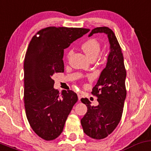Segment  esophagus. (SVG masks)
I'll use <instances>...</instances> for the list:
<instances>
[{
	"mask_svg": "<svg viewBox=\"0 0 151 151\" xmlns=\"http://www.w3.org/2000/svg\"><path fill=\"white\" fill-rule=\"evenodd\" d=\"M77 94H78V99L80 100L81 99V97H82V96H83V93L81 91H79V92H78Z\"/></svg>",
	"mask_w": 151,
	"mask_h": 151,
	"instance_id": "1",
	"label": "esophagus"
}]
</instances>
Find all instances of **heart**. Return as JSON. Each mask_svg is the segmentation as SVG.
I'll return each instance as SVG.
<instances>
[{
  "label": "heart",
  "instance_id": "b5f03b06",
  "mask_svg": "<svg viewBox=\"0 0 151 151\" xmlns=\"http://www.w3.org/2000/svg\"><path fill=\"white\" fill-rule=\"evenodd\" d=\"M81 48L83 51L89 58H91L93 57L96 58L100 52L101 45H100L99 42L97 41L95 39H90L82 44ZM70 55L71 52H70L68 54V57H69Z\"/></svg>",
  "mask_w": 151,
  "mask_h": 151
}]
</instances>
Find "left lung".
I'll use <instances>...</instances> for the list:
<instances>
[{
	"instance_id": "8db88e82",
	"label": "left lung",
	"mask_w": 151,
	"mask_h": 151,
	"mask_svg": "<svg viewBox=\"0 0 151 151\" xmlns=\"http://www.w3.org/2000/svg\"><path fill=\"white\" fill-rule=\"evenodd\" d=\"M104 33L110 45L106 67L92 89V94L98 97L97 106H91L87 98L81 101L88 110L81 122L85 134L96 140L105 138L114 130L120 121L127 91L125 88L126 70L124 58L117 39L113 31L106 27L93 29V34Z\"/></svg>"
}]
</instances>
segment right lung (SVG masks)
<instances>
[{"instance_id": "1", "label": "right lung", "mask_w": 151, "mask_h": 151, "mask_svg": "<svg viewBox=\"0 0 151 151\" xmlns=\"http://www.w3.org/2000/svg\"><path fill=\"white\" fill-rule=\"evenodd\" d=\"M88 29L50 27L32 37L24 58V106L29 123L45 140L57 138L78 101L73 91L54 88L52 76L64 72V49ZM39 37H37V35Z\"/></svg>"}]
</instances>
